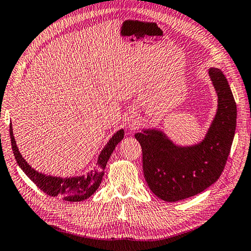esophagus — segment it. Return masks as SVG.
I'll use <instances>...</instances> for the list:
<instances>
[{
	"label": "esophagus",
	"mask_w": 251,
	"mask_h": 251,
	"mask_svg": "<svg viewBox=\"0 0 251 251\" xmlns=\"http://www.w3.org/2000/svg\"><path fill=\"white\" fill-rule=\"evenodd\" d=\"M137 125V121L135 117H130V119L128 120V126L130 127V128H135Z\"/></svg>",
	"instance_id": "1"
}]
</instances>
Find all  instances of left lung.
Segmentation results:
<instances>
[{
	"label": "left lung",
	"instance_id": "obj_1",
	"mask_svg": "<svg viewBox=\"0 0 251 251\" xmlns=\"http://www.w3.org/2000/svg\"><path fill=\"white\" fill-rule=\"evenodd\" d=\"M209 76L218 95V111L200 144L176 146L156 129L135 135L142 148L147 184L152 193L168 202L207 189L219 179L226 164L236 129V102L222 71L210 68Z\"/></svg>",
	"mask_w": 251,
	"mask_h": 251
}]
</instances>
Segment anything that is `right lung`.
I'll return each mask as SVG.
<instances>
[{"mask_svg": "<svg viewBox=\"0 0 251 251\" xmlns=\"http://www.w3.org/2000/svg\"><path fill=\"white\" fill-rule=\"evenodd\" d=\"M9 136H11L12 149L15 159H16L21 169L25 172V174L47 195L52 196V197L62 198L65 201L76 202V201H82L89 198L99 188L103 175H104V169L107 161H109L116 145L124 138V130L121 129L113 135L112 138L101 151L100 155L98 156L97 166L95 169L90 171L86 176L82 175L70 178L55 177V176L39 173L38 171L33 170L27 163L26 160L23 158V155L19 153L16 141H15L13 135L12 124L9 125Z\"/></svg>", "mask_w": 251, "mask_h": 251, "instance_id": "1", "label": "right lung"}]
</instances>
